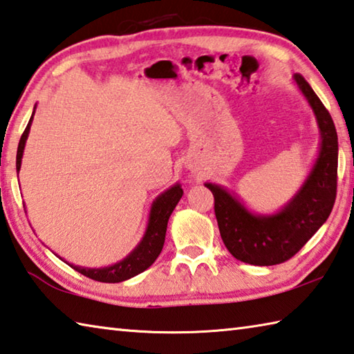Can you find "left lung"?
Returning <instances> with one entry per match:
<instances>
[{
    "instance_id": "left-lung-1",
    "label": "left lung",
    "mask_w": 354,
    "mask_h": 354,
    "mask_svg": "<svg viewBox=\"0 0 354 354\" xmlns=\"http://www.w3.org/2000/svg\"><path fill=\"white\" fill-rule=\"evenodd\" d=\"M294 82L316 115L320 147L310 175L275 214H252L239 198L214 183H205L215 198V216L224 246L236 260L272 266L291 259L330 216L337 189V133L328 110L304 77Z\"/></svg>"
}]
</instances>
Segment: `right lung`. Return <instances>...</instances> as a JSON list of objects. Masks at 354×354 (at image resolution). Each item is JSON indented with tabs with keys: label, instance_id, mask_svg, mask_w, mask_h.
I'll return each instance as SVG.
<instances>
[{
	"label": "right lung",
	"instance_id": "1",
	"mask_svg": "<svg viewBox=\"0 0 354 354\" xmlns=\"http://www.w3.org/2000/svg\"><path fill=\"white\" fill-rule=\"evenodd\" d=\"M34 114H35V106H34V113H32L29 119V124L26 127V130L20 139V144H18L17 175L21 169L24 145L29 136V130L32 125V119H34ZM183 194L184 192H183L181 184L176 183L175 185H171L170 189L162 192V194L153 201L150 215H149V223H147V229L142 240L138 243V246L134 248L124 260H120L118 263H114V265L105 266V268H83V266H75L73 263L65 261L62 257L60 260L68 263V265L73 269H75L77 272L86 275V277L93 280L104 281V283H119V281L128 280L134 277V275L144 272L147 268H150L153 263H155V260L160 254V250H162L164 241H165V232H167V223H169V218L171 215L173 209L176 207L179 199L183 198Z\"/></svg>",
	"mask_w": 354,
	"mask_h": 354
}]
</instances>
